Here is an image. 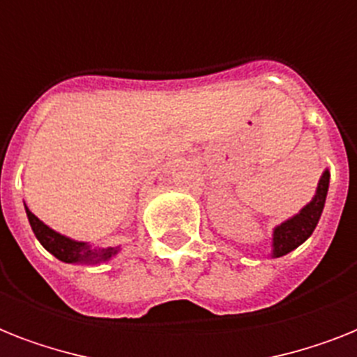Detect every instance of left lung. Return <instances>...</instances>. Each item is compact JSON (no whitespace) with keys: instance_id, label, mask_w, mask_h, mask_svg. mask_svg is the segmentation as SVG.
I'll use <instances>...</instances> for the list:
<instances>
[{"instance_id":"left-lung-1","label":"left lung","mask_w":357,"mask_h":357,"mask_svg":"<svg viewBox=\"0 0 357 357\" xmlns=\"http://www.w3.org/2000/svg\"><path fill=\"white\" fill-rule=\"evenodd\" d=\"M328 181L330 174L328 170H324V174L319 179V185H317V192H315L314 199L297 216H294V218L284 222L282 225L275 229L273 257H282V255L294 251L295 248H299L304 240L308 238L310 234L314 233L315 225H317L321 218V213H323L324 199H326V192H328Z\"/></svg>"}]
</instances>
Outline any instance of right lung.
<instances>
[{
	"label": "right lung",
	"mask_w": 357,
	"mask_h": 357,
	"mask_svg": "<svg viewBox=\"0 0 357 357\" xmlns=\"http://www.w3.org/2000/svg\"><path fill=\"white\" fill-rule=\"evenodd\" d=\"M25 211H27L29 224L33 227L36 238L40 240V244L62 262H98V260H108L112 255L117 253L115 248H91L84 242L66 238L62 234L54 233L53 229H49L43 222H40L27 207Z\"/></svg>",
	"instance_id": "obj_1"
}]
</instances>
